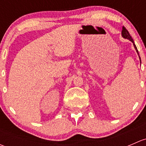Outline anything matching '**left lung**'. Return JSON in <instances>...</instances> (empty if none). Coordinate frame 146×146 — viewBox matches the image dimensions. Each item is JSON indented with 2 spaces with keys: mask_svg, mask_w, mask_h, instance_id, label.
I'll return each mask as SVG.
<instances>
[{
  "mask_svg": "<svg viewBox=\"0 0 146 146\" xmlns=\"http://www.w3.org/2000/svg\"><path fill=\"white\" fill-rule=\"evenodd\" d=\"M121 35H122V36H123V38H125V39H129V40H130L131 42H133V46H134V48H135V49L136 50V52L138 53V49H137V47H136V46L135 45V44H134V42H133V39H132V37H131V35H130V34H129V31H128L127 29H126V28H125L124 27H122ZM138 55H139V54H138ZM139 58H140V61H141V58H140V56H139Z\"/></svg>",
  "mask_w": 146,
  "mask_h": 146,
  "instance_id": "obj_1",
  "label": "left lung"
}]
</instances>
